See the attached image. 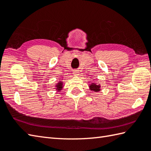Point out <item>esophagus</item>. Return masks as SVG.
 <instances>
[{"label": "esophagus", "instance_id": "obj_1", "mask_svg": "<svg viewBox=\"0 0 151 151\" xmlns=\"http://www.w3.org/2000/svg\"><path fill=\"white\" fill-rule=\"evenodd\" d=\"M73 73H74V75H78L79 72L78 71V70H74V71H73Z\"/></svg>", "mask_w": 151, "mask_h": 151}]
</instances>
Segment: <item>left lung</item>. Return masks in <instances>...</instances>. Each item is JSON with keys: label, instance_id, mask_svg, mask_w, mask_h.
Instances as JSON below:
<instances>
[{"label": "left lung", "instance_id": "8db88e82", "mask_svg": "<svg viewBox=\"0 0 151 151\" xmlns=\"http://www.w3.org/2000/svg\"><path fill=\"white\" fill-rule=\"evenodd\" d=\"M101 86L100 85H97L95 83H91V84L89 86V88L91 91H99L101 90Z\"/></svg>", "mask_w": 151, "mask_h": 151}]
</instances>
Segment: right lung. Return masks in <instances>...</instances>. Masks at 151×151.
<instances>
[{
	"mask_svg": "<svg viewBox=\"0 0 151 151\" xmlns=\"http://www.w3.org/2000/svg\"><path fill=\"white\" fill-rule=\"evenodd\" d=\"M56 89L58 91H60L61 89H62V87H63V82H59L56 85Z\"/></svg>",
	"mask_w": 151,
	"mask_h": 151,
	"instance_id": "add662e5",
	"label": "right lung"
}]
</instances>
